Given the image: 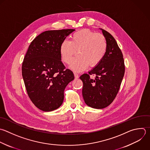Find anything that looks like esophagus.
Instances as JSON below:
<instances>
[{
  "label": "esophagus",
  "instance_id": "1",
  "mask_svg": "<svg viewBox=\"0 0 150 150\" xmlns=\"http://www.w3.org/2000/svg\"><path fill=\"white\" fill-rule=\"evenodd\" d=\"M74 77H75V79H78V78H79V74H78L77 73L75 72V73H74Z\"/></svg>",
  "mask_w": 150,
  "mask_h": 150
}]
</instances>
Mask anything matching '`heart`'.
Returning <instances> with one entry per match:
<instances>
[{
	"label": "heart",
	"mask_w": 150,
	"mask_h": 150,
	"mask_svg": "<svg viewBox=\"0 0 150 150\" xmlns=\"http://www.w3.org/2000/svg\"><path fill=\"white\" fill-rule=\"evenodd\" d=\"M107 49L104 36L88 29H82L73 33L70 41L64 40L60 47L63 60L70 64L77 51L79 56L73 61L70 68L77 71L84 70L89 65L97 66L103 59Z\"/></svg>",
	"instance_id": "1"
}]
</instances>
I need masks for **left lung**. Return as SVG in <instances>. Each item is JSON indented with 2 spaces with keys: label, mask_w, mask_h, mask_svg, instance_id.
<instances>
[{
  "label": "left lung",
  "mask_w": 150,
  "mask_h": 150,
  "mask_svg": "<svg viewBox=\"0 0 150 150\" xmlns=\"http://www.w3.org/2000/svg\"><path fill=\"white\" fill-rule=\"evenodd\" d=\"M100 29L107 42L105 55L88 74L80 77L83 83L82 94L84 102L88 106L97 109L105 108L113 101L125 72L123 55L117 42L110 33ZM93 74L95 79L90 78L89 76Z\"/></svg>",
  "instance_id": "obj_1"
}]
</instances>
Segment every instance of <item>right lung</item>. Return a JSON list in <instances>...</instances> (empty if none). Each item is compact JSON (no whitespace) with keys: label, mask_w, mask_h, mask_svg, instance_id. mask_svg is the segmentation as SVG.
<instances>
[{"label":"right lung","mask_w":150,"mask_h":150,"mask_svg":"<svg viewBox=\"0 0 150 150\" xmlns=\"http://www.w3.org/2000/svg\"><path fill=\"white\" fill-rule=\"evenodd\" d=\"M74 29L45 31L30 43L22 72L28 94L39 109L56 110L62 104L64 90L74 80L73 73L61 61L60 47Z\"/></svg>","instance_id":"right-lung-1"}]
</instances>
